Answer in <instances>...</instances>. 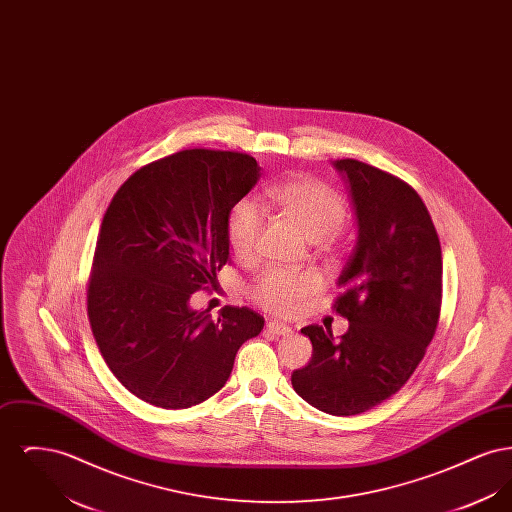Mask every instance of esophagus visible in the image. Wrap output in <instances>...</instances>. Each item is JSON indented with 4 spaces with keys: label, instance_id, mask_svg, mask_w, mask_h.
Masks as SVG:
<instances>
[{
    "label": "esophagus",
    "instance_id": "esophagus-1",
    "mask_svg": "<svg viewBox=\"0 0 512 512\" xmlns=\"http://www.w3.org/2000/svg\"><path fill=\"white\" fill-rule=\"evenodd\" d=\"M267 330L276 334V336H290L292 334V328L288 324H282V322H268Z\"/></svg>",
    "mask_w": 512,
    "mask_h": 512
}]
</instances>
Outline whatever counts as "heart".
I'll list each match as a JSON object with an SVG mask.
<instances>
[{
  "label": "heart",
  "instance_id": "b5f03b06",
  "mask_svg": "<svg viewBox=\"0 0 512 512\" xmlns=\"http://www.w3.org/2000/svg\"><path fill=\"white\" fill-rule=\"evenodd\" d=\"M270 199L305 232L320 242L336 234L347 219V205L334 188L311 176L288 178L268 190ZM265 228V211L255 201L244 199L234 205L226 220V242L238 261L249 263L257 257ZM322 288L313 270L270 268L251 286V299L276 315H293Z\"/></svg>",
  "mask_w": 512,
  "mask_h": 512
}]
</instances>
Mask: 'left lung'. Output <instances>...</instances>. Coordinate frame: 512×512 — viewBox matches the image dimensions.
Listing matches in <instances>:
<instances>
[{
	"label": "left lung",
	"mask_w": 512,
	"mask_h": 512,
	"mask_svg": "<svg viewBox=\"0 0 512 512\" xmlns=\"http://www.w3.org/2000/svg\"><path fill=\"white\" fill-rule=\"evenodd\" d=\"M357 215V245L341 272L334 311L349 330L334 340L318 324L301 328L313 357L292 386L318 411L361 414L413 376L441 311V245L432 217L405 180L357 159H338Z\"/></svg>",
	"instance_id": "8db88e82"
}]
</instances>
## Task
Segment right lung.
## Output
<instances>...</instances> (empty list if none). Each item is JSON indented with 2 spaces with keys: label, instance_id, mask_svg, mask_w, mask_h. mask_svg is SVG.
I'll return each instance as SVG.
<instances>
[{
  "label": "right lung",
  "instance_id": "add662e5",
  "mask_svg": "<svg viewBox=\"0 0 512 512\" xmlns=\"http://www.w3.org/2000/svg\"><path fill=\"white\" fill-rule=\"evenodd\" d=\"M240 151L182 149L134 172L99 228L86 303L99 353L122 386L161 409H188L226 384L238 349L265 318L190 297L230 261L226 220L259 180Z\"/></svg>",
  "mask_w": 512,
  "mask_h": 512
}]
</instances>
